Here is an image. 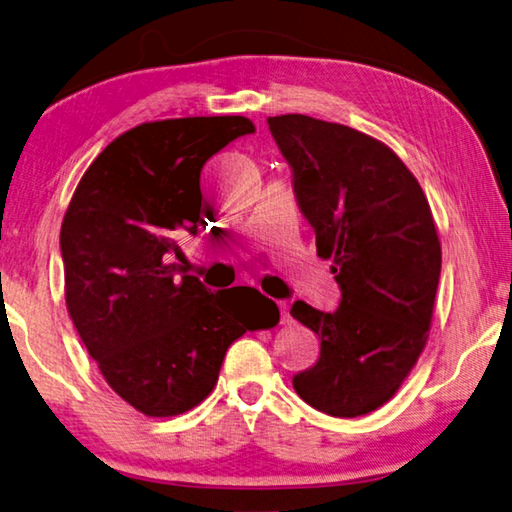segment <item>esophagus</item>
I'll use <instances>...</instances> for the list:
<instances>
[{
	"mask_svg": "<svg viewBox=\"0 0 512 512\" xmlns=\"http://www.w3.org/2000/svg\"><path fill=\"white\" fill-rule=\"evenodd\" d=\"M278 310H281V323H289L292 318H289V305L285 301L278 303Z\"/></svg>",
	"mask_w": 512,
	"mask_h": 512,
	"instance_id": "esophagus-1",
	"label": "esophagus"
}]
</instances>
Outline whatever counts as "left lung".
I'll return each mask as SVG.
<instances>
[{"label": "left lung", "mask_w": 512, "mask_h": 512, "mask_svg": "<svg viewBox=\"0 0 512 512\" xmlns=\"http://www.w3.org/2000/svg\"><path fill=\"white\" fill-rule=\"evenodd\" d=\"M294 173L298 207L332 260L336 312L292 305L321 339V356L294 376L305 403L361 417L388 403L426 347L441 274L435 218L417 178L388 144L301 113L267 118Z\"/></svg>", "instance_id": "8db88e82"}]
</instances>
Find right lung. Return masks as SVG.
Listing matches in <instances>:
<instances>
[{
  "label": "right lung",
  "mask_w": 512,
  "mask_h": 512,
  "mask_svg": "<svg viewBox=\"0 0 512 512\" xmlns=\"http://www.w3.org/2000/svg\"><path fill=\"white\" fill-rule=\"evenodd\" d=\"M243 115L144 122L77 185L60 231L66 310L111 390L147 417H176L216 388L227 347L281 318L254 287L211 292L185 272L202 220L200 171Z\"/></svg>",
  "instance_id": "1"
}]
</instances>
